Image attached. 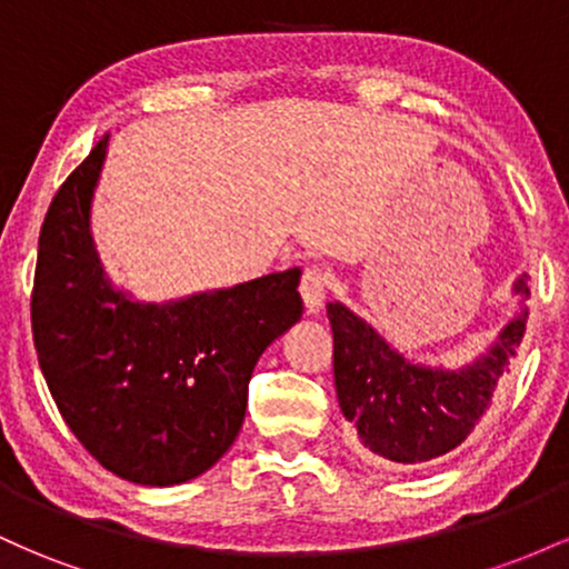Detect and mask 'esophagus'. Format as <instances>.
I'll return each mask as SVG.
<instances>
[{
  "mask_svg": "<svg viewBox=\"0 0 569 569\" xmlns=\"http://www.w3.org/2000/svg\"><path fill=\"white\" fill-rule=\"evenodd\" d=\"M331 283H335V278H331L329 270H323V267H307L305 276H302V299H305V307L307 312H318L321 310L326 293H329Z\"/></svg>",
  "mask_w": 569,
  "mask_h": 569,
  "instance_id": "esophagus-1",
  "label": "esophagus"
}]
</instances>
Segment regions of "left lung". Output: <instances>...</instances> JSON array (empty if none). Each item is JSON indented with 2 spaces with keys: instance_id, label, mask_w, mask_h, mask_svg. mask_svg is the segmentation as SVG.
I'll return each instance as SVG.
<instances>
[{
  "instance_id": "1",
  "label": "left lung",
  "mask_w": 569,
  "mask_h": 569,
  "mask_svg": "<svg viewBox=\"0 0 569 569\" xmlns=\"http://www.w3.org/2000/svg\"><path fill=\"white\" fill-rule=\"evenodd\" d=\"M519 312L495 342L460 369L409 361L375 326L342 302H329L339 409L361 449L382 466H417L460 447L492 407L527 329L530 286L513 283Z\"/></svg>"
}]
</instances>
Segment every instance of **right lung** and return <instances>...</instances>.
<instances>
[{
    "mask_svg": "<svg viewBox=\"0 0 569 569\" xmlns=\"http://www.w3.org/2000/svg\"><path fill=\"white\" fill-rule=\"evenodd\" d=\"M107 143L50 202L31 331L50 396L82 447L120 479L173 487L232 447L259 356L302 318V270L162 305L114 289L90 234Z\"/></svg>",
    "mask_w": 569,
    "mask_h": 569,
    "instance_id": "add662e5",
    "label": "right lung"
}]
</instances>
